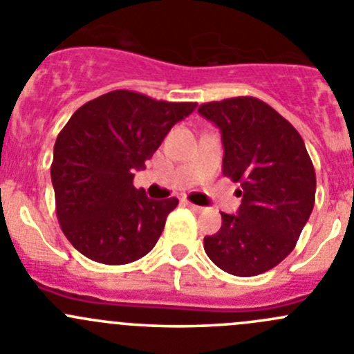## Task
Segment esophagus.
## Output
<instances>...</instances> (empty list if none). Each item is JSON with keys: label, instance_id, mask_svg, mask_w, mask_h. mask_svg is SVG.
<instances>
[{"label": "esophagus", "instance_id": "obj_1", "mask_svg": "<svg viewBox=\"0 0 354 354\" xmlns=\"http://www.w3.org/2000/svg\"><path fill=\"white\" fill-rule=\"evenodd\" d=\"M183 205H187V207H190L192 211H195V212H202V211H204V207H201V205L192 204V202H188V201H183Z\"/></svg>", "mask_w": 354, "mask_h": 354}]
</instances>
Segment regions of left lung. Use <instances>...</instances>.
Returning <instances> with one entry per match:
<instances>
[{
	"instance_id": "obj_1",
	"label": "left lung",
	"mask_w": 354,
	"mask_h": 354,
	"mask_svg": "<svg viewBox=\"0 0 354 354\" xmlns=\"http://www.w3.org/2000/svg\"><path fill=\"white\" fill-rule=\"evenodd\" d=\"M198 112L221 129L223 174L242 187L239 212H221L204 250L230 275H261L292 252L313 211V162L297 129L259 98L207 102Z\"/></svg>"
}]
</instances>
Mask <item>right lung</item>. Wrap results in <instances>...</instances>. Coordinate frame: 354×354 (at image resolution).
<instances>
[{
	"label": "right lung",
	"mask_w": 354,
	"mask_h": 354,
	"mask_svg": "<svg viewBox=\"0 0 354 354\" xmlns=\"http://www.w3.org/2000/svg\"><path fill=\"white\" fill-rule=\"evenodd\" d=\"M195 107L115 90L72 114L55 142L51 183L62 232L82 256L128 264L153 249L178 198L152 201L133 178Z\"/></svg>",
	"instance_id": "obj_1"
}]
</instances>
